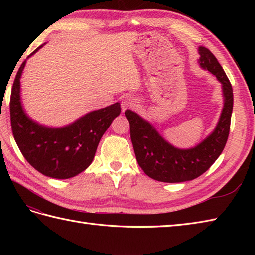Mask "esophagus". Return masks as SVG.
<instances>
[{"mask_svg":"<svg viewBox=\"0 0 255 255\" xmlns=\"http://www.w3.org/2000/svg\"><path fill=\"white\" fill-rule=\"evenodd\" d=\"M138 100L133 96H125L122 101L123 111H126L128 108H134L138 106Z\"/></svg>","mask_w":255,"mask_h":255,"instance_id":"esophagus-1","label":"esophagus"}]
</instances>
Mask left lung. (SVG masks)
<instances>
[{
  "mask_svg": "<svg viewBox=\"0 0 255 255\" xmlns=\"http://www.w3.org/2000/svg\"><path fill=\"white\" fill-rule=\"evenodd\" d=\"M198 63L221 83L224 107L215 129L202 142L191 149H178L156 131L152 124L130 110L125 116L130 124V138L138 164L149 177L165 183L192 181L214 164L228 140L234 93L229 79L216 57L207 48H198Z\"/></svg>",
  "mask_w": 255,
  "mask_h": 255,
  "instance_id": "8db88e82",
  "label": "left lung"
}]
</instances>
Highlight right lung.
<instances>
[{"instance_id":"add662e5","label":"right lung","mask_w":255,"mask_h":255,"mask_svg":"<svg viewBox=\"0 0 255 255\" xmlns=\"http://www.w3.org/2000/svg\"><path fill=\"white\" fill-rule=\"evenodd\" d=\"M25 66L26 60L15 77L9 102L15 141L27 162L41 174L59 180L78 175L92 163L103 134L121 114V104L90 112L64 127L45 126L32 121L21 105L20 78Z\"/></svg>"}]
</instances>
